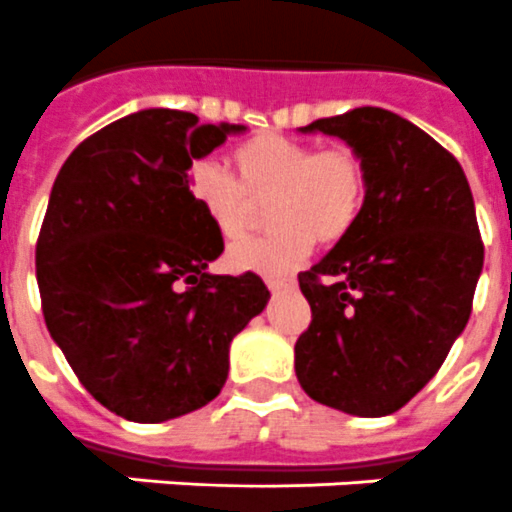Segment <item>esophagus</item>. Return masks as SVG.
<instances>
[{"label": "esophagus", "mask_w": 512, "mask_h": 512, "mask_svg": "<svg viewBox=\"0 0 512 512\" xmlns=\"http://www.w3.org/2000/svg\"><path fill=\"white\" fill-rule=\"evenodd\" d=\"M268 289L273 291V294H278V291H289L294 289V281L291 278H268Z\"/></svg>", "instance_id": "esophagus-1"}]
</instances>
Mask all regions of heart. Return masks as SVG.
Returning a JSON list of instances; mask_svg holds the SVG:
<instances>
[{
  "mask_svg": "<svg viewBox=\"0 0 512 512\" xmlns=\"http://www.w3.org/2000/svg\"><path fill=\"white\" fill-rule=\"evenodd\" d=\"M236 179L218 163H195L187 179L192 203L221 239L234 242L268 205L265 236L226 252L231 270L281 276L307 260L315 239L343 242L367 205V169L349 148L317 150L283 135H257L231 150Z\"/></svg>",
  "mask_w": 512,
  "mask_h": 512,
  "instance_id": "heart-1",
  "label": "heart"
}]
</instances>
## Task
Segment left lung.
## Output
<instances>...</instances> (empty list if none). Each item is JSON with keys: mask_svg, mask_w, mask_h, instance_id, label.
Returning a JSON list of instances; mask_svg holds the SVG:
<instances>
[{"mask_svg": "<svg viewBox=\"0 0 512 512\" xmlns=\"http://www.w3.org/2000/svg\"><path fill=\"white\" fill-rule=\"evenodd\" d=\"M299 132L341 137L367 169V205L343 242L299 273L312 322L294 346L322 406L388 416L437 375L466 328L484 244L461 163L393 111L362 106Z\"/></svg>", "mask_w": 512, "mask_h": 512, "instance_id": "1", "label": "left lung"}]
</instances>
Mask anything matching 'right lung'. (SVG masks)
Segmentation results:
<instances>
[{
	"label": "right lung",
	"instance_id": "1",
	"mask_svg": "<svg viewBox=\"0 0 512 512\" xmlns=\"http://www.w3.org/2000/svg\"><path fill=\"white\" fill-rule=\"evenodd\" d=\"M242 124L143 109L72 150L51 187L36 278L51 338L93 398L122 419L203 409L229 346L270 299L263 278L213 276L223 239L192 203V161Z\"/></svg>",
	"mask_w": 512,
	"mask_h": 512
}]
</instances>
